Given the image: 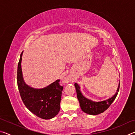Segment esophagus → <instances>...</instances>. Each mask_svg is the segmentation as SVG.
<instances>
[{
    "label": "esophagus",
    "mask_w": 135,
    "mask_h": 135,
    "mask_svg": "<svg viewBox=\"0 0 135 135\" xmlns=\"http://www.w3.org/2000/svg\"><path fill=\"white\" fill-rule=\"evenodd\" d=\"M67 80H65V82H67Z\"/></svg>",
    "instance_id": "1"
}]
</instances>
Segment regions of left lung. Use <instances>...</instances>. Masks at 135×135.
<instances>
[{
  "label": "left lung",
  "instance_id": "1",
  "mask_svg": "<svg viewBox=\"0 0 135 135\" xmlns=\"http://www.w3.org/2000/svg\"><path fill=\"white\" fill-rule=\"evenodd\" d=\"M74 86L76 89L77 99L79 101L81 110L85 113L90 114V115H98V114L102 113L106 109H108L109 107L113 103L114 99H115L120 88L119 84L117 90V92H116L113 97L109 98L108 99L100 102H94L90 99H87L82 95L80 89V86L78 84L75 83Z\"/></svg>",
  "mask_w": 135,
  "mask_h": 135
}]
</instances>
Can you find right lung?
Instances as JSON below:
<instances>
[{
  "mask_svg": "<svg viewBox=\"0 0 135 135\" xmlns=\"http://www.w3.org/2000/svg\"><path fill=\"white\" fill-rule=\"evenodd\" d=\"M20 56L17 70V84L20 96L26 107L36 116L45 120L51 119L60 110V102L63 87L59 80L42 89H35L25 83L22 77Z\"/></svg>",
  "mask_w": 135,
  "mask_h": 135,
  "instance_id": "obj_1",
  "label": "right lung"
}]
</instances>
